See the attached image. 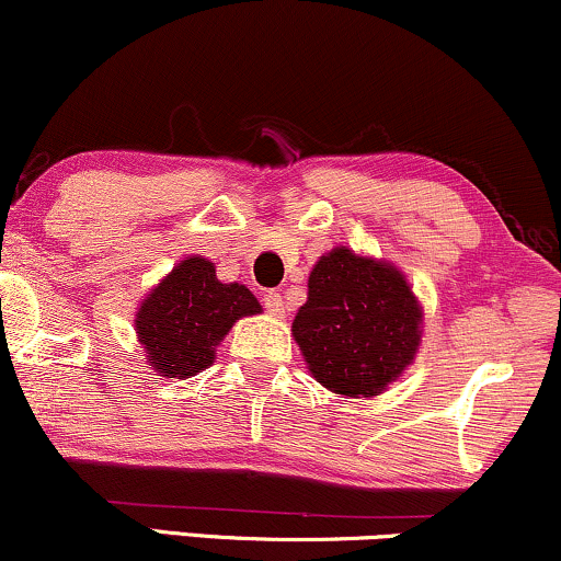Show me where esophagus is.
Segmentation results:
<instances>
[{
  "label": "esophagus",
  "instance_id": "esophagus-1",
  "mask_svg": "<svg viewBox=\"0 0 561 561\" xmlns=\"http://www.w3.org/2000/svg\"><path fill=\"white\" fill-rule=\"evenodd\" d=\"M265 309L273 318H283L286 314V307H283V296L275 294V291H267L265 294Z\"/></svg>",
  "mask_w": 561,
  "mask_h": 561
}]
</instances>
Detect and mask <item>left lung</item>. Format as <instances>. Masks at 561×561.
I'll return each instance as SVG.
<instances>
[{
    "instance_id": "1",
    "label": "left lung",
    "mask_w": 561,
    "mask_h": 561,
    "mask_svg": "<svg viewBox=\"0 0 561 561\" xmlns=\"http://www.w3.org/2000/svg\"><path fill=\"white\" fill-rule=\"evenodd\" d=\"M291 333L320 386L370 399L414 362L423 307L393 262L335 247L314 262Z\"/></svg>"
}]
</instances>
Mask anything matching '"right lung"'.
Segmentation results:
<instances>
[{
    "label": "right lung",
    "mask_w": 561,
    "mask_h": 561,
    "mask_svg": "<svg viewBox=\"0 0 561 561\" xmlns=\"http://www.w3.org/2000/svg\"><path fill=\"white\" fill-rule=\"evenodd\" d=\"M260 312V301L247 286L220 283L215 262L191 254L144 296L134 331L151 370L186 380L213 365L233 322Z\"/></svg>",
    "instance_id": "1"
}]
</instances>
